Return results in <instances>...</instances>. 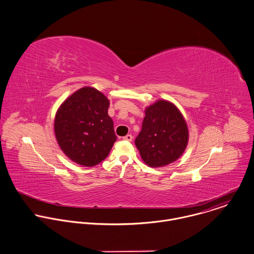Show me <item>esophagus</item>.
<instances>
[{"instance_id": "1", "label": "esophagus", "mask_w": 254, "mask_h": 254, "mask_svg": "<svg viewBox=\"0 0 254 254\" xmlns=\"http://www.w3.org/2000/svg\"><path fill=\"white\" fill-rule=\"evenodd\" d=\"M125 140H127V141H131L132 140V135L131 134H127L126 136L123 137Z\"/></svg>"}]
</instances>
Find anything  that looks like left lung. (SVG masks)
<instances>
[{"instance_id":"left-lung-1","label":"left lung","mask_w":254,"mask_h":254,"mask_svg":"<svg viewBox=\"0 0 254 254\" xmlns=\"http://www.w3.org/2000/svg\"><path fill=\"white\" fill-rule=\"evenodd\" d=\"M135 146L143 162L162 167L176 161L185 151L189 130L179 109L171 102L158 100L145 109Z\"/></svg>"}]
</instances>
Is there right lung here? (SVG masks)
<instances>
[{"label":"right lung","instance_id":"obj_1","mask_svg":"<svg viewBox=\"0 0 254 254\" xmlns=\"http://www.w3.org/2000/svg\"><path fill=\"white\" fill-rule=\"evenodd\" d=\"M109 106L108 98L93 87L77 90L60 105L54 119V133L69 159L91 167L109 155L117 140Z\"/></svg>","mask_w":254,"mask_h":254}]
</instances>
